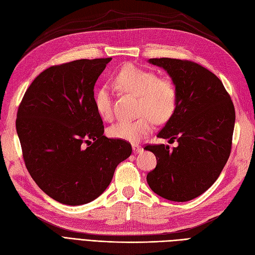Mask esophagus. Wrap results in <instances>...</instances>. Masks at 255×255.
<instances>
[{
    "mask_svg": "<svg viewBox=\"0 0 255 255\" xmlns=\"http://www.w3.org/2000/svg\"><path fill=\"white\" fill-rule=\"evenodd\" d=\"M132 146H133V152L134 153H138V152H140L142 150L141 146L139 144H137V143H134Z\"/></svg>",
    "mask_w": 255,
    "mask_h": 255,
    "instance_id": "34e87169",
    "label": "esophagus"
}]
</instances>
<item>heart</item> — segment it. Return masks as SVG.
I'll use <instances>...</instances> for the list:
<instances>
[{
	"label": "heart",
	"instance_id": "1",
	"mask_svg": "<svg viewBox=\"0 0 255 255\" xmlns=\"http://www.w3.org/2000/svg\"><path fill=\"white\" fill-rule=\"evenodd\" d=\"M114 84L120 90L138 98L135 120H121L115 123L107 134L113 139L138 142L152 132L153 121L165 123L170 119L177 105V89L168 78H157L156 73L135 65H127L114 75ZM95 106L100 117L111 120L113 100L110 90L100 88L95 96Z\"/></svg>",
	"mask_w": 255,
	"mask_h": 255
}]
</instances>
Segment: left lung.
Masks as SVG:
<instances>
[{
	"mask_svg": "<svg viewBox=\"0 0 255 255\" xmlns=\"http://www.w3.org/2000/svg\"><path fill=\"white\" fill-rule=\"evenodd\" d=\"M149 63L164 68L177 89L176 110L157 137L175 139L179 145L144 146L157 160L146 182L167 200L189 201L210 188L227 164L232 148L234 105L222 82L195 61L163 57L151 58Z\"/></svg>",
	"mask_w": 255,
	"mask_h": 255,
	"instance_id": "left-lung-1",
	"label": "left lung"
}]
</instances>
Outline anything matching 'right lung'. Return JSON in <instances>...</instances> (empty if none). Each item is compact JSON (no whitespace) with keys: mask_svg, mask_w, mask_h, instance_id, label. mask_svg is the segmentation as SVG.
Instances as JSON below:
<instances>
[{"mask_svg":"<svg viewBox=\"0 0 255 255\" xmlns=\"http://www.w3.org/2000/svg\"><path fill=\"white\" fill-rule=\"evenodd\" d=\"M112 60L79 59L45 69L18 107L16 128L27 171L49 197L82 205L109 186L130 143L103 135L94 88Z\"/></svg>","mask_w":255,"mask_h":255,"instance_id":"right-lung-1","label":"right lung"}]
</instances>
